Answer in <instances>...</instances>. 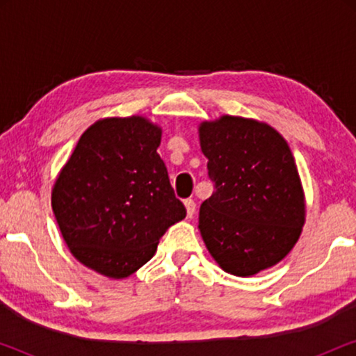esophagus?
Instances as JSON below:
<instances>
[{"label": "esophagus", "mask_w": 356, "mask_h": 356, "mask_svg": "<svg viewBox=\"0 0 356 356\" xmlns=\"http://www.w3.org/2000/svg\"><path fill=\"white\" fill-rule=\"evenodd\" d=\"M184 207H186L188 218H191L194 216V212H196V202H194L193 199H186V201H184Z\"/></svg>", "instance_id": "34e87169"}]
</instances>
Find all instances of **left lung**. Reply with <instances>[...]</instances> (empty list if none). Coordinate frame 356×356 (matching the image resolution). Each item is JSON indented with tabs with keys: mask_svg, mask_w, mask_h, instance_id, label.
I'll return each mask as SVG.
<instances>
[{
	"mask_svg": "<svg viewBox=\"0 0 356 356\" xmlns=\"http://www.w3.org/2000/svg\"><path fill=\"white\" fill-rule=\"evenodd\" d=\"M197 131L216 188L199 211L207 251L236 277L279 264L306 220L303 184L284 136L264 121L232 115L202 121Z\"/></svg>",
	"mask_w": 356,
	"mask_h": 356,
	"instance_id": "1",
	"label": "left lung"
}]
</instances>
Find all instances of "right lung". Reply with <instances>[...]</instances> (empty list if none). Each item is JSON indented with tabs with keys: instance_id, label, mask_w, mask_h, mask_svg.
Instances as JSON below:
<instances>
[{
	"instance_id": "right-lung-1",
	"label": "right lung",
	"mask_w": 356,
	"mask_h": 356,
	"mask_svg": "<svg viewBox=\"0 0 356 356\" xmlns=\"http://www.w3.org/2000/svg\"><path fill=\"white\" fill-rule=\"evenodd\" d=\"M162 128L140 115L111 116L82 133L51 188L63 240L81 264L126 279L186 217L157 154Z\"/></svg>"
}]
</instances>
